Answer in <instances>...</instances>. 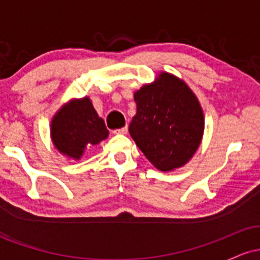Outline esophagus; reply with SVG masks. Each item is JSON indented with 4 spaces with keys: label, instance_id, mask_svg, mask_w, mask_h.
<instances>
[{
    "label": "esophagus",
    "instance_id": "esophagus-1",
    "mask_svg": "<svg viewBox=\"0 0 260 260\" xmlns=\"http://www.w3.org/2000/svg\"><path fill=\"white\" fill-rule=\"evenodd\" d=\"M127 132H128V128L123 127V128H120V129H116L113 133L115 134H127Z\"/></svg>",
    "mask_w": 260,
    "mask_h": 260
}]
</instances>
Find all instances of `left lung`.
<instances>
[{"instance_id":"obj_1","label":"left lung","mask_w":260,"mask_h":260,"mask_svg":"<svg viewBox=\"0 0 260 260\" xmlns=\"http://www.w3.org/2000/svg\"><path fill=\"white\" fill-rule=\"evenodd\" d=\"M137 113L129 134L160 171L180 169L193 157L204 134V112L183 79L160 72L134 92Z\"/></svg>"}]
</instances>
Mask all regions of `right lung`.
I'll return each instance as SVG.
<instances>
[{
    "label": "right lung",
    "instance_id": "add662e5",
    "mask_svg": "<svg viewBox=\"0 0 260 260\" xmlns=\"http://www.w3.org/2000/svg\"><path fill=\"white\" fill-rule=\"evenodd\" d=\"M53 147L68 159L80 160L86 148L109 137L105 122L95 111L89 96L72 99L53 115L50 124Z\"/></svg>",
    "mask_w": 260,
    "mask_h": 260
}]
</instances>
